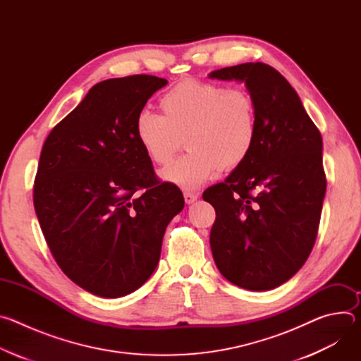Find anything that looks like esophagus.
<instances>
[{
    "mask_svg": "<svg viewBox=\"0 0 361 361\" xmlns=\"http://www.w3.org/2000/svg\"><path fill=\"white\" fill-rule=\"evenodd\" d=\"M197 198H198V194L195 192H188V191L184 192V200L187 204H192L194 201H197Z\"/></svg>",
    "mask_w": 361,
    "mask_h": 361,
    "instance_id": "1",
    "label": "esophagus"
}]
</instances>
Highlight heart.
<instances>
[{"instance_id":"obj_1","label":"heart","mask_w":361,"mask_h":361,"mask_svg":"<svg viewBox=\"0 0 361 361\" xmlns=\"http://www.w3.org/2000/svg\"><path fill=\"white\" fill-rule=\"evenodd\" d=\"M160 109L163 116L147 109L137 114L135 138L160 166L173 159L184 138L190 151L161 171L164 180L184 190L238 169L252 151L255 102L244 88L187 78L161 97Z\"/></svg>"}]
</instances>
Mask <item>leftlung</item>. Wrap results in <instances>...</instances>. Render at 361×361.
<instances>
[{
	"mask_svg": "<svg viewBox=\"0 0 361 361\" xmlns=\"http://www.w3.org/2000/svg\"><path fill=\"white\" fill-rule=\"evenodd\" d=\"M210 77L244 81L257 113L248 159L202 194L216 210L214 262L241 288L271 290L302 267L316 243L327 185L322 134L276 68L245 63Z\"/></svg>",
	"mask_w": 361,
	"mask_h": 361,
	"instance_id": "obj_1",
	"label": "left lung"
}]
</instances>
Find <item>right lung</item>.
Masks as SVG:
<instances>
[{
	"label": "right lung",
	"mask_w": 361,
	"mask_h": 361,
	"mask_svg": "<svg viewBox=\"0 0 361 361\" xmlns=\"http://www.w3.org/2000/svg\"><path fill=\"white\" fill-rule=\"evenodd\" d=\"M166 84L147 74L95 84L41 149L32 198L42 234L64 274L99 297L127 295L149 279L184 207L134 133L137 114Z\"/></svg>",
	"instance_id": "1"
}]
</instances>
